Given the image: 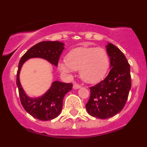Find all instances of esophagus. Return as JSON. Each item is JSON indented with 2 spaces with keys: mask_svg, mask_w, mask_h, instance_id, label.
<instances>
[{
  "mask_svg": "<svg viewBox=\"0 0 147 147\" xmlns=\"http://www.w3.org/2000/svg\"><path fill=\"white\" fill-rule=\"evenodd\" d=\"M73 88H74V89H78V88H81V86H80L79 84H74Z\"/></svg>",
  "mask_w": 147,
  "mask_h": 147,
  "instance_id": "1",
  "label": "esophagus"
}]
</instances>
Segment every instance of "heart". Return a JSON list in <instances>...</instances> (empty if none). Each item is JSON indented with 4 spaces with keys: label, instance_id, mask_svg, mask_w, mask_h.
Wrapping results in <instances>:
<instances>
[{
    "label": "heart",
    "instance_id": "b5f03b06",
    "mask_svg": "<svg viewBox=\"0 0 147 147\" xmlns=\"http://www.w3.org/2000/svg\"><path fill=\"white\" fill-rule=\"evenodd\" d=\"M109 67V57L101 48L81 47L71 51L67 59L59 62V69L63 73L72 75L79 70L81 79L86 83L99 81Z\"/></svg>",
    "mask_w": 147,
    "mask_h": 147
}]
</instances>
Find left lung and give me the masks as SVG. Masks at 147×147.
I'll return each instance as SVG.
<instances>
[{
    "label": "left lung",
    "instance_id": "obj_1",
    "mask_svg": "<svg viewBox=\"0 0 147 147\" xmlns=\"http://www.w3.org/2000/svg\"><path fill=\"white\" fill-rule=\"evenodd\" d=\"M110 59V71L106 78L90 87L86 104L89 115L100 119L110 118L123 109L131 89L130 65L119 49L111 43L106 46Z\"/></svg>",
    "mask_w": 147,
    "mask_h": 147
}]
</instances>
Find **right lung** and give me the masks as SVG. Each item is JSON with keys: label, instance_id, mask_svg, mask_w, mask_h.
<instances>
[{"label": "right lung", "instance_id": "right-lung-1", "mask_svg": "<svg viewBox=\"0 0 147 147\" xmlns=\"http://www.w3.org/2000/svg\"><path fill=\"white\" fill-rule=\"evenodd\" d=\"M60 41H42L26 51L21 57L17 71L16 84L22 106L26 112L37 119L49 121L61 114L64 96L72 89V84L53 81L50 88L38 97H30L26 94L20 81V72L25 62L30 59L39 58L47 61L54 66H58L61 54L65 49Z\"/></svg>", "mask_w": 147, "mask_h": 147}]
</instances>
